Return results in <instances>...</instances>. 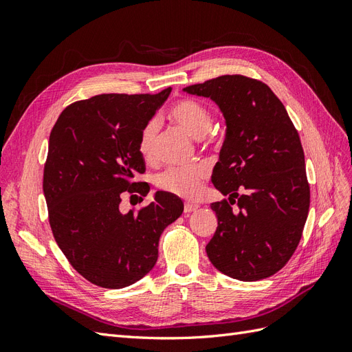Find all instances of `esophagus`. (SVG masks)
Here are the masks:
<instances>
[{
    "label": "esophagus",
    "mask_w": 352,
    "mask_h": 352,
    "mask_svg": "<svg viewBox=\"0 0 352 352\" xmlns=\"http://www.w3.org/2000/svg\"><path fill=\"white\" fill-rule=\"evenodd\" d=\"M197 208H198L197 204H189V202H188V204H185V207H184V211L188 214V212H192V211H195Z\"/></svg>",
    "instance_id": "1"
}]
</instances>
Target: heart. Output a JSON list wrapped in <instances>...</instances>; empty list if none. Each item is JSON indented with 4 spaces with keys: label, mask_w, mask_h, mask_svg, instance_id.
Wrapping results in <instances>:
<instances>
[{
    "label": "heart",
    "mask_w": 352,
    "mask_h": 352,
    "mask_svg": "<svg viewBox=\"0 0 352 352\" xmlns=\"http://www.w3.org/2000/svg\"><path fill=\"white\" fill-rule=\"evenodd\" d=\"M168 117L190 136L199 140L204 136L211 126V113L206 105L194 100H180L168 111ZM160 124L155 119L148 120L138 140V150L146 160H151L155 154ZM207 176V170L202 166H184L168 167L155 179L157 186L164 192L182 198H195L201 192L202 179Z\"/></svg>",
    "instance_id": "obj_1"
}]
</instances>
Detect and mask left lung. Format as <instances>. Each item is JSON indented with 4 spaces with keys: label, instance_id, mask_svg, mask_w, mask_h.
<instances>
[{
    "label": "left lung",
    "instance_id": "obj_1",
    "mask_svg": "<svg viewBox=\"0 0 352 352\" xmlns=\"http://www.w3.org/2000/svg\"><path fill=\"white\" fill-rule=\"evenodd\" d=\"M210 98L226 124L211 182L229 202H212L217 229L206 251L229 278L254 282L278 273L300 243L310 186L300 136L267 85L225 74L184 88ZM239 202L240 211L231 210Z\"/></svg>",
    "mask_w": 352,
    "mask_h": 352
}]
</instances>
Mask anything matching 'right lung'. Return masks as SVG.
<instances>
[{
  "instance_id": "obj_1",
  "label": "right lung",
  "mask_w": 352,
  "mask_h": 352,
  "mask_svg": "<svg viewBox=\"0 0 352 352\" xmlns=\"http://www.w3.org/2000/svg\"><path fill=\"white\" fill-rule=\"evenodd\" d=\"M172 88L155 95L102 94L73 102L52 127L44 168L50 225L60 250L85 279L109 289L133 285L158 258L163 230L184 202L157 190L150 206L122 212V192L146 195L138 140Z\"/></svg>"
}]
</instances>
